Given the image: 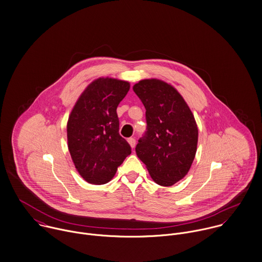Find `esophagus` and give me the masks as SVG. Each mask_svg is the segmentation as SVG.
Instances as JSON below:
<instances>
[{
  "label": "esophagus",
  "instance_id": "obj_1",
  "mask_svg": "<svg viewBox=\"0 0 262 262\" xmlns=\"http://www.w3.org/2000/svg\"><path fill=\"white\" fill-rule=\"evenodd\" d=\"M127 140H128L129 144L131 145V147L133 148V147L135 146V144H136V140H135V138H134V137H130V138H128Z\"/></svg>",
  "mask_w": 262,
  "mask_h": 262
}]
</instances>
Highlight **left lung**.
I'll return each instance as SVG.
<instances>
[{"instance_id":"obj_1","label":"left lung","mask_w":262,"mask_h":262,"mask_svg":"<svg viewBox=\"0 0 262 262\" xmlns=\"http://www.w3.org/2000/svg\"><path fill=\"white\" fill-rule=\"evenodd\" d=\"M133 90L145 107L147 124L136 155L156 183L171 186L193 162L199 135L194 117L179 92L164 81L141 80Z\"/></svg>"}]
</instances>
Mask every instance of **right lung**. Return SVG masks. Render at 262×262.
Returning <instances> with one entry per match:
<instances>
[{
    "instance_id": "obj_1",
    "label": "right lung",
    "mask_w": 262,
    "mask_h": 262,
    "mask_svg": "<svg viewBox=\"0 0 262 262\" xmlns=\"http://www.w3.org/2000/svg\"><path fill=\"white\" fill-rule=\"evenodd\" d=\"M129 89L126 81L99 78L84 90L69 117V150L77 171L91 184L111 181L131 154V146L119 134L117 115Z\"/></svg>"
}]
</instances>
